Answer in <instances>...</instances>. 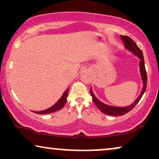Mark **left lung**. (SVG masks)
<instances>
[{
  "label": "left lung",
  "mask_w": 159,
  "mask_h": 159,
  "mask_svg": "<svg viewBox=\"0 0 159 159\" xmlns=\"http://www.w3.org/2000/svg\"><path fill=\"white\" fill-rule=\"evenodd\" d=\"M123 42L124 46L125 48H127L129 52L132 53L134 55L138 57L140 59V75H141L142 81H143V87H142V90L140 92L139 96H138V98H136L135 101L132 104H131L129 106L125 107H117V106H112V105H108L102 102L101 101L98 99L95 96L92 90V87L90 88V94L92 96L93 101L95 105H96V107L99 109L102 112L107 115H110V116H123V115L125 114L126 113L130 111L138 103V102L140 101V98H141L142 96H143L144 93H145L146 89H147V72H146L145 69V65H144V59H143V53H142L141 50L138 48V45H136V43H134L133 40L131 39L129 36H120Z\"/></svg>",
  "instance_id": "left-lung-1"
}]
</instances>
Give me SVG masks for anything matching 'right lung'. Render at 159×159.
I'll return each mask as SVG.
<instances>
[{
    "label": "right lung",
    "mask_w": 159,
    "mask_h": 159,
    "mask_svg": "<svg viewBox=\"0 0 159 159\" xmlns=\"http://www.w3.org/2000/svg\"><path fill=\"white\" fill-rule=\"evenodd\" d=\"M69 88L67 89V90L63 93V94L62 95L61 98H60V99L51 107L41 111H34V112L36 113V114H51V113H54L55 112V111L61 110L62 107L64 106L66 102L67 96H68V93H69Z\"/></svg>",
    "instance_id": "add662e5"
}]
</instances>
